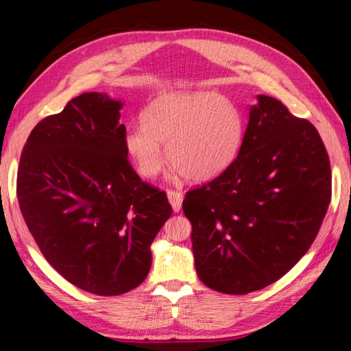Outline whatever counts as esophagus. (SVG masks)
<instances>
[{"mask_svg":"<svg viewBox=\"0 0 351 351\" xmlns=\"http://www.w3.org/2000/svg\"><path fill=\"white\" fill-rule=\"evenodd\" d=\"M169 204H171L174 212H178L182 209V204H183V193L177 192V190H168L167 192Z\"/></svg>","mask_w":351,"mask_h":351,"instance_id":"34e87169","label":"esophagus"}]
</instances>
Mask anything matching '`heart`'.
I'll return each mask as SVG.
<instances>
[{
	"mask_svg": "<svg viewBox=\"0 0 351 351\" xmlns=\"http://www.w3.org/2000/svg\"><path fill=\"white\" fill-rule=\"evenodd\" d=\"M243 141V120L218 93H169L142 112V125L124 136V149L143 178L156 177L168 161L174 173L208 182L234 161Z\"/></svg>",
	"mask_w": 351,
	"mask_h": 351,
	"instance_id": "obj_1",
	"label": "heart"
}]
</instances>
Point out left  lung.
<instances>
[{"label": "left lung", "mask_w": 351, "mask_h": 351, "mask_svg": "<svg viewBox=\"0 0 351 351\" xmlns=\"http://www.w3.org/2000/svg\"><path fill=\"white\" fill-rule=\"evenodd\" d=\"M237 158L183 200L196 272L209 289L247 294L309 250L331 202V165L315 125L259 95Z\"/></svg>", "instance_id": "1"}]
</instances>
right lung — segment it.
<instances>
[{
    "label": "right lung",
    "mask_w": 351,
    "mask_h": 351,
    "mask_svg": "<svg viewBox=\"0 0 351 351\" xmlns=\"http://www.w3.org/2000/svg\"><path fill=\"white\" fill-rule=\"evenodd\" d=\"M120 108L105 93L73 98L30 132L17 171L20 210L44 258L98 295L143 282L151 243L173 212L127 158Z\"/></svg>",
    "instance_id": "add662e5"
}]
</instances>
